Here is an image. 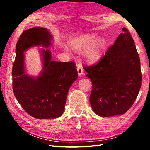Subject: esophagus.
I'll list each match as a JSON object with an SVG mask.
<instances>
[{
	"instance_id": "esophagus-1",
	"label": "esophagus",
	"mask_w": 150,
	"mask_h": 150,
	"mask_svg": "<svg viewBox=\"0 0 150 150\" xmlns=\"http://www.w3.org/2000/svg\"><path fill=\"white\" fill-rule=\"evenodd\" d=\"M77 73H78V75L81 76L83 74V67H81V65H79L77 68Z\"/></svg>"
}]
</instances>
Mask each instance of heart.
<instances>
[{"instance_id": "heart-1", "label": "heart", "mask_w": 150, "mask_h": 150, "mask_svg": "<svg viewBox=\"0 0 150 150\" xmlns=\"http://www.w3.org/2000/svg\"><path fill=\"white\" fill-rule=\"evenodd\" d=\"M96 36L93 34H84L73 38L70 44L75 50H82L87 47L84 52V57L88 62L95 63L98 62L105 52L106 42L103 38L95 40ZM67 51V48H65Z\"/></svg>"}]
</instances>
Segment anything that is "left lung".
Here are the masks:
<instances>
[{"label": "left lung", "mask_w": 150, "mask_h": 150, "mask_svg": "<svg viewBox=\"0 0 150 150\" xmlns=\"http://www.w3.org/2000/svg\"><path fill=\"white\" fill-rule=\"evenodd\" d=\"M93 83L90 103L102 117L123 115L138 96L142 84L140 60L126 28L96 64L85 67Z\"/></svg>", "instance_id": "1"}]
</instances>
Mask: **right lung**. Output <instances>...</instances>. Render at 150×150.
<instances>
[{"label": "right lung", "instance_id": "right-lung-1", "mask_svg": "<svg viewBox=\"0 0 150 150\" xmlns=\"http://www.w3.org/2000/svg\"><path fill=\"white\" fill-rule=\"evenodd\" d=\"M52 38L46 28L34 27L22 32L16 45L12 71L14 94L24 110L38 119L62 115L68 91L78 77L74 62L52 60L48 47L52 45ZM34 46L46 48L40 51L43 68L37 77L26 74L25 67L24 52Z\"/></svg>", "mask_w": 150, "mask_h": 150}]
</instances>
